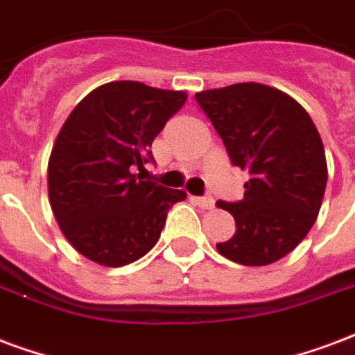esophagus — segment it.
Returning <instances> with one entry per match:
<instances>
[{"instance_id":"obj_1","label":"esophagus","mask_w":355,"mask_h":355,"mask_svg":"<svg viewBox=\"0 0 355 355\" xmlns=\"http://www.w3.org/2000/svg\"><path fill=\"white\" fill-rule=\"evenodd\" d=\"M193 202L202 209H213V206H215L211 196H193Z\"/></svg>"}]
</instances>
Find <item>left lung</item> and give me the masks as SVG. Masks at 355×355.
Returning <instances> with one entry per match:
<instances>
[{"mask_svg": "<svg viewBox=\"0 0 355 355\" xmlns=\"http://www.w3.org/2000/svg\"><path fill=\"white\" fill-rule=\"evenodd\" d=\"M194 98L232 164L250 174L243 200L217 202L236 220V234L217 250L243 266L281 260L313 228L326 193V153L313 119L290 95L254 82Z\"/></svg>", "mask_w": 355, "mask_h": 355, "instance_id": "8db88e82", "label": "left lung"}]
</instances>
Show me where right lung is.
Masks as SVG:
<instances>
[{"label":"right lung","instance_id":"add662e5","mask_svg":"<svg viewBox=\"0 0 355 355\" xmlns=\"http://www.w3.org/2000/svg\"><path fill=\"white\" fill-rule=\"evenodd\" d=\"M185 101L183 92L121 80L93 89L67 117L48 161V196L67 241L92 262L142 258L185 200L132 174L153 162L151 144Z\"/></svg>","mask_w":355,"mask_h":355}]
</instances>
